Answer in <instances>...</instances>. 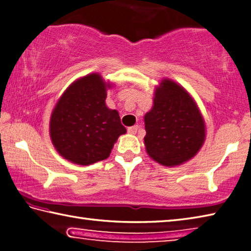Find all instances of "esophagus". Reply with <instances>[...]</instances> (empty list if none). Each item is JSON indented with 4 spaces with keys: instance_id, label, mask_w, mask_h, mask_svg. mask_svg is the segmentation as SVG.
I'll use <instances>...</instances> for the list:
<instances>
[{
    "instance_id": "34e87169",
    "label": "esophagus",
    "mask_w": 251,
    "mask_h": 251,
    "mask_svg": "<svg viewBox=\"0 0 251 251\" xmlns=\"http://www.w3.org/2000/svg\"><path fill=\"white\" fill-rule=\"evenodd\" d=\"M138 128H140V126L135 125V126H132V127H128V129H127V132H128L129 134H136Z\"/></svg>"
}]
</instances>
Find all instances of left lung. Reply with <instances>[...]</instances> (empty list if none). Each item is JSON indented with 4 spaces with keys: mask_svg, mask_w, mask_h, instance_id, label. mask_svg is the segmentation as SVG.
Masks as SVG:
<instances>
[{
    "mask_svg": "<svg viewBox=\"0 0 251 251\" xmlns=\"http://www.w3.org/2000/svg\"><path fill=\"white\" fill-rule=\"evenodd\" d=\"M147 154L165 166L188 162L203 145L205 124L197 102L182 86L163 79L144 116Z\"/></svg>",
    "mask_w": 251,
    "mask_h": 251,
    "instance_id": "8db88e82",
    "label": "left lung"
}]
</instances>
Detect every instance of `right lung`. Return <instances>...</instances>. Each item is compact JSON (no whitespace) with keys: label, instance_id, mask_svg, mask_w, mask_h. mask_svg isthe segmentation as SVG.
I'll return each instance as SVG.
<instances>
[{"label":"right lung","instance_id":"obj_1","mask_svg":"<svg viewBox=\"0 0 251 251\" xmlns=\"http://www.w3.org/2000/svg\"><path fill=\"white\" fill-rule=\"evenodd\" d=\"M110 87L99 74H90L71 83L58 100L50 118V137L66 160L79 165L106 160L126 133L118 111L106 106Z\"/></svg>","mask_w":251,"mask_h":251}]
</instances>
